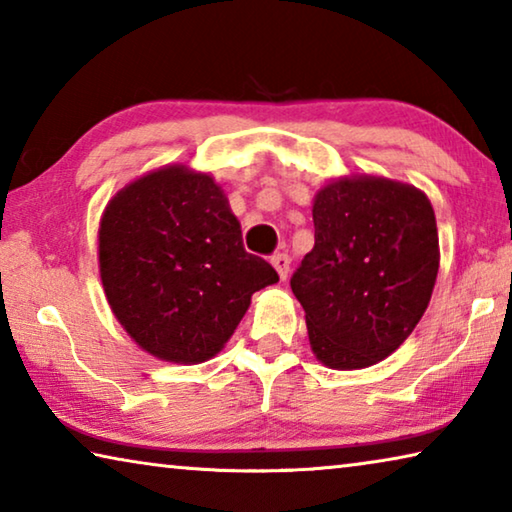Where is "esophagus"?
Instances as JSON below:
<instances>
[{"label":"esophagus","instance_id":"1","mask_svg":"<svg viewBox=\"0 0 512 512\" xmlns=\"http://www.w3.org/2000/svg\"><path fill=\"white\" fill-rule=\"evenodd\" d=\"M271 264L277 271V275H280V280H287L289 275V266H291V257L287 253H277L271 257Z\"/></svg>","mask_w":512,"mask_h":512}]
</instances>
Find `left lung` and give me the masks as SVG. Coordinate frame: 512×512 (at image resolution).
I'll use <instances>...</instances> for the list:
<instances>
[{
  "label": "left lung",
  "instance_id": "8db88e82",
  "mask_svg": "<svg viewBox=\"0 0 512 512\" xmlns=\"http://www.w3.org/2000/svg\"><path fill=\"white\" fill-rule=\"evenodd\" d=\"M314 248L291 277L316 359L368 368L409 339L438 275V228L413 185L352 176L314 198Z\"/></svg>",
  "mask_w": 512,
  "mask_h": 512
}]
</instances>
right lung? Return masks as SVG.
I'll return each mask as SVG.
<instances>
[{"mask_svg":"<svg viewBox=\"0 0 512 512\" xmlns=\"http://www.w3.org/2000/svg\"><path fill=\"white\" fill-rule=\"evenodd\" d=\"M99 271L128 336L173 363L212 359L275 268L244 250L241 225L207 173L173 164L126 185L99 225Z\"/></svg>","mask_w":512,"mask_h":512,"instance_id":"1","label":"right lung"}]
</instances>
